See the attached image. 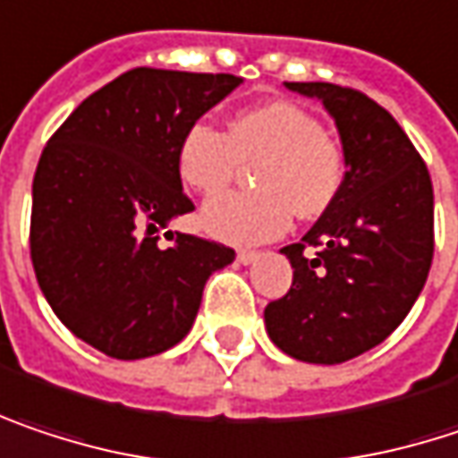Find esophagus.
I'll return each mask as SVG.
<instances>
[{"instance_id":"34e87169","label":"esophagus","mask_w":458,"mask_h":458,"mask_svg":"<svg viewBox=\"0 0 458 458\" xmlns=\"http://www.w3.org/2000/svg\"><path fill=\"white\" fill-rule=\"evenodd\" d=\"M257 257H259L257 251H238V262H241V265H254Z\"/></svg>"}]
</instances>
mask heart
<instances>
[{
	"label": "heart",
	"instance_id": "obj_1",
	"mask_svg": "<svg viewBox=\"0 0 458 458\" xmlns=\"http://www.w3.org/2000/svg\"><path fill=\"white\" fill-rule=\"evenodd\" d=\"M178 175L191 191L215 196L238 175L241 162H257L249 193H225L204 204L201 228L212 238L251 246L285 233L293 215L319 217L344 186V151L322 133L304 106L275 99L241 109L228 133L207 120L186 128L178 144Z\"/></svg>",
	"mask_w": 458,
	"mask_h": 458
}]
</instances>
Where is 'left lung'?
Masks as SVG:
<instances>
[{
  "instance_id": "obj_1",
  "label": "left lung",
  "mask_w": 458,
  "mask_h": 458,
  "mask_svg": "<svg viewBox=\"0 0 458 458\" xmlns=\"http://www.w3.org/2000/svg\"><path fill=\"white\" fill-rule=\"evenodd\" d=\"M333 117L346 175L314 228L280 249L291 291L265 327L288 356L341 364L383 344L414 307L433 262V183L388 109L335 83H285Z\"/></svg>"
}]
</instances>
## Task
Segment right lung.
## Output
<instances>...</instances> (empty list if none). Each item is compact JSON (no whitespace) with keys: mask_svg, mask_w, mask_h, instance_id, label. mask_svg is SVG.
Returning a JSON list of instances; mask_svg holds the SVG:
<instances>
[{"mask_svg":"<svg viewBox=\"0 0 458 458\" xmlns=\"http://www.w3.org/2000/svg\"><path fill=\"white\" fill-rule=\"evenodd\" d=\"M243 78L136 67L83 99L33 178L30 259L63 325L112 359H146L188 335L209 275L235 251L158 233L193 209L178 175L191 123Z\"/></svg>","mask_w":458,"mask_h":458,"instance_id":"add662e5","label":"right lung"}]
</instances>
